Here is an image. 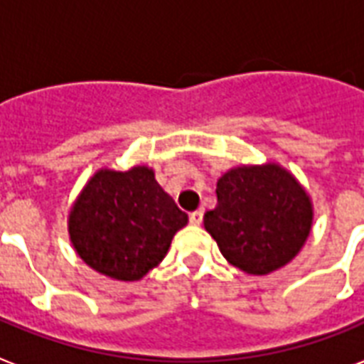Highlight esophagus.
Instances as JSON below:
<instances>
[{"mask_svg": "<svg viewBox=\"0 0 364 364\" xmlns=\"http://www.w3.org/2000/svg\"><path fill=\"white\" fill-rule=\"evenodd\" d=\"M203 218H204L203 210H195V212L189 216V220L193 225H200V223H203Z\"/></svg>", "mask_w": 364, "mask_h": 364, "instance_id": "obj_1", "label": "esophagus"}]
</instances>
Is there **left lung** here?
Returning <instances> with one entry per match:
<instances>
[{
	"label": "left lung",
	"instance_id": "obj_1",
	"mask_svg": "<svg viewBox=\"0 0 364 364\" xmlns=\"http://www.w3.org/2000/svg\"><path fill=\"white\" fill-rule=\"evenodd\" d=\"M216 195V208L204 214V230L223 258L245 274L266 276L284 268L311 235V195L278 161L228 169Z\"/></svg>",
	"mask_w": 364,
	"mask_h": 364
}]
</instances>
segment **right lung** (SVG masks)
<instances>
[{"label": "right lung", "mask_w": 364, "mask_h": 364, "mask_svg": "<svg viewBox=\"0 0 364 364\" xmlns=\"http://www.w3.org/2000/svg\"><path fill=\"white\" fill-rule=\"evenodd\" d=\"M187 222L154 169L141 164L127 171L100 168L71 204L67 231L86 266L117 282H139Z\"/></svg>", "instance_id": "obj_1"}]
</instances>
